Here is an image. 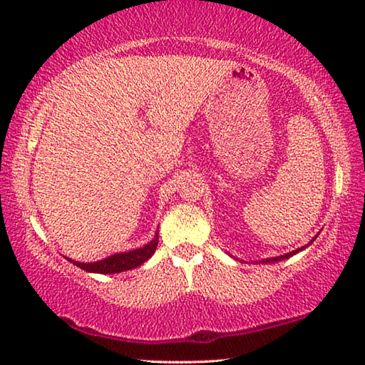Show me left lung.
I'll list each match as a JSON object with an SVG mask.
<instances>
[{
    "mask_svg": "<svg viewBox=\"0 0 365 365\" xmlns=\"http://www.w3.org/2000/svg\"><path fill=\"white\" fill-rule=\"evenodd\" d=\"M317 237H314L311 242H309L306 246H301V248H298V250H294V251H289V252H287V255H283V256H277V257H269V259H262V261H259V264H274V262H279V261H283V259H288V257H292V256H294V255H298L299 251H302V250H306L309 245L311 243H314V240H316ZM257 264V262H256Z\"/></svg>",
    "mask_w": 365,
    "mask_h": 365,
    "instance_id": "1",
    "label": "left lung"
}]
</instances>
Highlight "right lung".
<instances>
[{"mask_svg": "<svg viewBox=\"0 0 365 365\" xmlns=\"http://www.w3.org/2000/svg\"><path fill=\"white\" fill-rule=\"evenodd\" d=\"M158 235H159V232L154 233V238L150 243L140 246V248H137V250H130L125 252H115V255L109 256L106 259H101V261L78 262V261H73V259H69V257H67V261L76 264L77 267H80L85 272H91V274H119V272H125V270L138 267V265L146 262L148 259L154 255L158 242H159Z\"/></svg>", "mask_w": 365, "mask_h": 365, "instance_id": "1", "label": "right lung"}]
</instances>
